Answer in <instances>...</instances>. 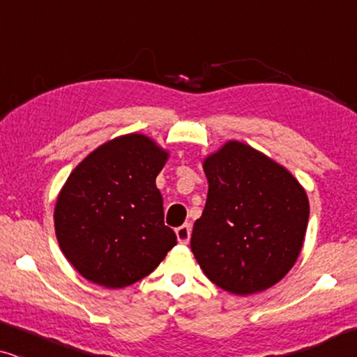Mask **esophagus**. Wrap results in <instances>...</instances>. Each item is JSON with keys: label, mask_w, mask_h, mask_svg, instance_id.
<instances>
[{"label": "esophagus", "mask_w": 357, "mask_h": 357, "mask_svg": "<svg viewBox=\"0 0 357 357\" xmlns=\"http://www.w3.org/2000/svg\"><path fill=\"white\" fill-rule=\"evenodd\" d=\"M175 234H177L180 243H188L190 237H192V226L190 224H183V226L175 229Z\"/></svg>", "instance_id": "34e87169"}]
</instances>
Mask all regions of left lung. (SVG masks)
<instances>
[{
  "label": "left lung",
  "instance_id": "obj_1",
  "mask_svg": "<svg viewBox=\"0 0 357 357\" xmlns=\"http://www.w3.org/2000/svg\"><path fill=\"white\" fill-rule=\"evenodd\" d=\"M208 198L190 247L208 280L237 296L284 278L299 257L309 198L286 167L241 141L203 160Z\"/></svg>",
  "mask_w": 357,
  "mask_h": 357
}]
</instances>
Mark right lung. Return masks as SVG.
I'll use <instances>...</instances> for the list:
<instances>
[{
    "mask_svg": "<svg viewBox=\"0 0 357 357\" xmlns=\"http://www.w3.org/2000/svg\"><path fill=\"white\" fill-rule=\"evenodd\" d=\"M167 159L154 139L130 133L99 146L70 174L56 198L55 234L63 255L87 281L126 287L177 245L155 187Z\"/></svg>",
    "mask_w": 357,
    "mask_h": 357,
    "instance_id": "obj_1",
    "label": "right lung"
}]
</instances>
